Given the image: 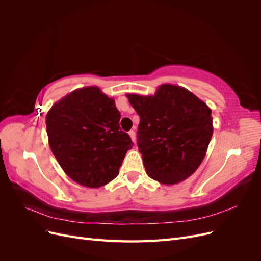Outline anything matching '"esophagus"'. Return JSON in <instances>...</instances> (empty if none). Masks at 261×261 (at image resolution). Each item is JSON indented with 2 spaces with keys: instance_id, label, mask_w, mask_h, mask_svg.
<instances>
[{
  "instance_id": "obj_1",
  "label": "esophagus",
  "mask_w": 261,
  "mask_h": 261,
  "mask_svg": "<svg viewBox=\"0 0 261 261\" xmlns=\"http://www.w3.org/2000/svg\"><path fill=\"white\" fill-rule=\"evenodd\" d=\"M129 136H130V139L133 140V143H136V134L134 130H129Z\"/></svg>"
}]
</instances>
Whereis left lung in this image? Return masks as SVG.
<instances>
[{
    "label": "left lung",
    "mask_w": 261,
    "mask_h": 261,
    "mask_svg": "<svg viewBox=\"0 0 261 261\" xmlns=\"http://www.w3.org/2000/svg\"><path fill=\"white\" fill-rule=\"evenodd\" d=\"M140 117L137 145L149 177L174 185L199 168L212 137L211 109L184 87L163 84L153 96L127 93Z\"/></svg>",
    "instance_id": "8db88e82"
}]
</instances>
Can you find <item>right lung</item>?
Segmentation results:
<instances>
[{
  "instance_id": "obj_1",
  "label": "right lung",
  "mask_w": 261,
  "mask_h": 261,
  "mask_svg": "<svg viewBox=\"0 0 261 261\" xmlns=\"http://www.w3.org/2000/svg\"><path fill=\"white\" fill-rule=\"evenodd\" d=\"M113 98L97 86L83 87L52 106L45 117L49 145L65 174L85 187L105 186L118 175L133 148L120 128Z\"/></svg>"
}]
</instances>
